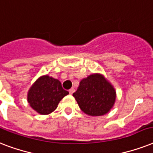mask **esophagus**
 <instances>
[{"label": "esophagus", "instance_id": "34e87169", "mask_svg": "<svg viewBox=\"0 0 153 153\" xmlns=\"http://www.w3.org/2000/svg\"><path fill=\"white\" fill-rule=\"evenodd\" d=\"M74 91H75V90H74V88L70 89V90H69V93H70V94H72L74 93Z\"/></svg>", "mask_w": 153, "mask_h": 153}]
</instances>
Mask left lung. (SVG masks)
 <instances>
[{
  "label": "left lung",
  "instance_id": "1",
  "mask_svg": "<svg viewBox=\"0 0 153 153\" xmlns=\"http://www.w3.org/2000/svg\"><path fill=\"white\" fill-rule=\"evenodd\" d=\"M73 96L82 111L89 116H102L116 101V91L103 74L95 73L82 79Z\"/></svg>",
  "mask_w": 153,
  "mask_h": 153
}]
</instances>
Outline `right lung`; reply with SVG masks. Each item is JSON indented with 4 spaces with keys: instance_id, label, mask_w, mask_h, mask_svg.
I'll use <instances>...</instances> for the list:
<instances>
[{
    "instance_id": "1",
    "label": "right lung",
    "mask_w": 153,
    "mask_h": 153,
    "mask_svg": "<svg viewBox=\"0 0 153 153\" xmlns=\"http://www.w3.org/2000/svg\"><path fill=\"white\" fill-rule=\"evenodd\" d=\"M68 94L58 79L46 74L39 77L30 87L27 102L38 114L47 115L52 113L62 98Z\"/></svg>"
}]
</instances>
